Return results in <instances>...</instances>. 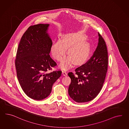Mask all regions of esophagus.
<instances>
[{
  "label": "esophagus",
  "instance_id": "34e87169",
  "mask_svg": "<svg viewBox=\"0 0 129 129\" xmlns=\"http://www.w3.org/2000/svg\"><path fill=\"white\" fill-rule=\"evenodd\" d=\"M62 75L64 76H67V73L65 71H63V70H62Z\"/></svg>",
  "mask_w": 129,
  "mask_h": 129
}]
</instances>
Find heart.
<instances>
[{"instance_id":"b5f03b06","label":"heart","mask_w":129,"mask_h":129,"mask_svg":"<svg viewBox=\"0 0 129 129\" xmlns=\"http://www.w3.org/2000/svg\"><path fill=\"white\" fill-rule=\"evenodd\" d=\"M73 36H67L62 40H58L52 45L51 52L53 57L58 61H61L66 55L67 48L69 57L63 60L60 67L67 70L73 66L83 64L87 60L89 54V48L85 42Z\"/></svg>"}]
</instances>
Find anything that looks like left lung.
<instances>
[{"label": "left lung", "instance_id": "8db88e82", "mask_svg": "<svg viewBox=\"0 0 129 129\" xmlns=\"http://www.w3.org/2000/svg\"><path fill=\"white\" fill-rule=\"evenodd\" d=\"M97 47L87 62L75 70L76 76L68 73L71 78L69 94L78 103L91 101L100 92L108 65V54L104 39L99 33Z\"/></svg>", "mask_w": 129, "mask_h": 129}]
</instances>
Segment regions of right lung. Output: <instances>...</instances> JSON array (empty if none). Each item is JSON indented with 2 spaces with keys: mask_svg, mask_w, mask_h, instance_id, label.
Here are the masks:
<instances>
[{
  "mask_svg": "<svg viewBox=\"0 0 129 129\" xmlns=\"http://www.w3.org/2000/svg\"><path fill=\"white\" fill-rule=\"evenodd\" d=\"M49 26L39 24L28 28L19 43L15 62L22 89L28 97L38 101L49 96L61 75L60 70L45 73L57 65L49 55L52 44Z\"/></svg>",
  "mask_w": 129,
  "mask_h": 129,
  "instance_id": "add662e5",
  "label": "right lung"
}]
</instances>
